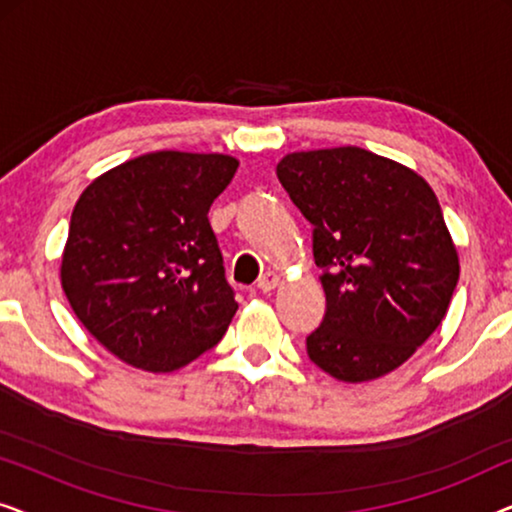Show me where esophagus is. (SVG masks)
Listing matches in <instances>:
<instances>
[{
    "instance_id": "obj_1",
    "label": "esophagus",
    "mask_w": 512,
    "mask_h": 512,
    "mask_svg": "<svg viewBox=\"0 0 512 512\" xmlns=\"http://www.w3.org/2000/svg\"><path fill=\"white\" fill-rule=\"evenodd\" d=\"M279 282H282V275H279V272H275V270H268L261 279H258V289H261L263 293H268L272 289H277Z\"/></svg>"
}]
</instances>
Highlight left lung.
<instances>
[{
  "mask_svg": "<svg viewBox=\"0 0 512 512\" xmlns=\"http://www.w3.org/2000/svg\"><path fill=\"white\" fill-rule=\"evenodd\" d=\"M277 177L312 223L326 314L307 356L340 382L403 366L445 319L459 254L433 188L359 146L286 153Z\"/></svg>",
  "mask_w": 512,
  "mask_h": 512,
  "instance_id": "obj_1",
  "label": "left lung"
}]
</instances>
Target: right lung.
<instances>
[{
    "label": "right lung",
    "mask_w": 512,
    "mask_h": 512,
    "mask_svg": "<svg viewBox=\"0 0 512 512\" xmlns=\"http://www.w3.org/2000/svg\"><path fill=\"white\" fill-rule=\"evenodd\" d=\"M237 165L223 153H144L76 200L60 282L81 324L121 361L170 373L228 331L237 303L207 214Z\"/></svg>",
    "instance_id": "add662e5"
}]
</instances>
